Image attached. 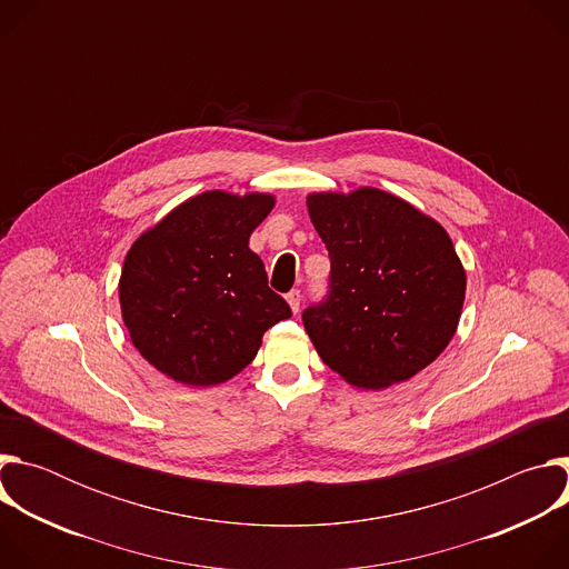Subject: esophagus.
<instances>
[{
    "label": "esophagus",
    "instance_id": "obj_1",
    "mask_svg": "<svg viewBox=\"0 0 569 569\" xmlns=\"http://www.w3.org/2000/svg\"><path fill=\"white\" fill-rule=\"evenodd\" d=\"M286 301H288L290 310L297 315V312H299V303H301V292H299V290H290V292L286 295Z\"/></svg>",
    "mask_w": 569,
    "mask_h": 569
}]
</instances>
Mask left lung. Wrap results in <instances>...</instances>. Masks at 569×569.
<instances>
[{
  "instance_id": "left-lung-1",
  "label": "left lung",
  "mask_w": 569,
  "mask_h": 569,
  "mask_svg": "<svg viewBox=\"0 0 569 569\" xmlns=\"http://www.w3.org/2000/svg\"><path fill=\"white\" fill-rule=\"evenodd\" d=\"M331 257V295L303 310L323 365L353 387L410 380L452 340L466 270L448 231L402 198L360 187L306 198Z\"/></svg>"
}]
</instances>
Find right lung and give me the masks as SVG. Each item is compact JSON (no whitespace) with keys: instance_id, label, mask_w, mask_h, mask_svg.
Masks as SVG:
<instances>
[{"instance_id":"1","label":"right lung","mask_w":569,"mask_h":569,"mask_svg":"<svg viewBox=\"0 0 569 569\" xmlns=\"http://www.w3.org/2000/svg\"><path fill=\"white\" fill-rule=\"evenodd\" d=\"M272 207V193L204 191L132 242L119 279L121 317L157 371L191 387L220 385L254 360L270 327L292 315L250 250Z\"/></svg>"}]
</instances>
